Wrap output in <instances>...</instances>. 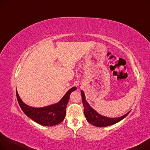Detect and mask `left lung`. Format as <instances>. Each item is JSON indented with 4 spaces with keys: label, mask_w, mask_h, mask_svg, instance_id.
<instances>
[{
    "label": "left lung",
    "mask_w": 150,
    "mask_h": 150,
    "mask_svg": "<svg viewBox=\"0 0 150 150\" xmlns=\"http://www.w3.org/2000/svg\"><path fill=\"white\" fill-rule=\"evenodd\" d=\"M81 95L83 105V107H84L83 112H84L85 117L87 121H88L89 123L93 125L94 126L98 127H105L109 126V125H114L124 119V118L130 112V111H129V112H127L126 114H125L123 116L119 117L112 118L103 116L102 115H100V114H98L89 105V103L87 102V101L86 100L84 93H83V91H81Z\"/></svg>",
    "instance_id": "left-lung-1"
}]
</instances>
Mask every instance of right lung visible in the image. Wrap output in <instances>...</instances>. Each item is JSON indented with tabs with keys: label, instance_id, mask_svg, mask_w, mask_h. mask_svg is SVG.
Segmentation results:
<instances>
[{
	"label": "right lung",
	"instance_id": "right-lung-1",
	"mask_svg": "<svg viewBox=\"0 0 150 150\" xmlns=\"http://www.w3.org/2000/svg\"><path fill=\"white\" fill-rule=\"evenodd\" d=\"M76 89L71 88L57 103L43 107L35 108L26 105L22 102L16 91L17 100L23 112L31 120L43 126H54L61 123L66 116V108L69 100L70 94Z\"/></svg>",
	"mask_w": 150,
	"mask_h": 150
}]
</instances>
